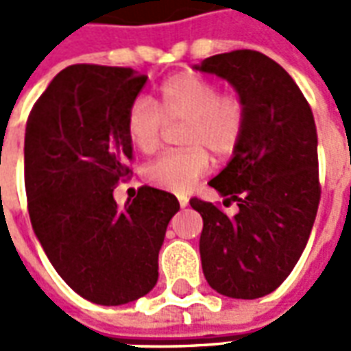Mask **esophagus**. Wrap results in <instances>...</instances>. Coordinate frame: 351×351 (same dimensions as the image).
<instances>
[{"instance_id":"1","label":"esophagus","mask_w":351,"mask_h":351,"mask_svg":"<svg viewBox=\"0 0 351 351\" xmlns=\"http://www.w3.org/2000/svg\"><path fill=\"white\" fill-rule=\"evenodd\" d=\"M178 203H180V206H182V208H184V206H188V199L180 197V199H178Z\"/></svg>"}]
</instances>
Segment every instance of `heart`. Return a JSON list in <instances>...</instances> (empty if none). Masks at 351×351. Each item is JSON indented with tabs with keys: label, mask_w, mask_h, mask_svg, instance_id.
<instances>
[{
	"label": "heart",
	"mask_w": 351,
	"mask_h": 351,
	"mask_svg": "<svg viewBox=\"0 0 351 351\" xmlns=\"http://www.w3.org/2000/svg\"><path fill=\"white\" fill-rule=\"evenodd\" d=\"M248 108L239 92H220L213 79L197 73H182L165 80L160 88L158 107L138 97L125 114V131L135 150L156 152L165 125L186 123L184 152L161 156L145 167L146 182L163 190L184 193L205 176L210 158H228L235 152L246 130Z\"/></svg>",
	"instance_id": "b5f03b06"
}]
</instances>
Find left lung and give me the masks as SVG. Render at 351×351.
Returning a JSON list of instances; mask_svg holds the SVG:
<instances>
[{"label": "left lung", "mask_w": 351, "mask_h": 351, "mask_svg": "<svg viewBox=\"0 0 351 351\" xmlns=\"http://www.w3.org/2000/svg\"><path fill=\"white\" fill-rule=\"evenodd\" d=\"M197 71L226 79L246 101L248 118L233 158L210 186L239 213L193 197L208 286L233 299L269 295L289 276L319 205L317 133L308 101L274 60L256 50L216 54Z\"/></svg>", "instance_id": "left-lung-1"}]
</instances>
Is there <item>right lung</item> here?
Wrapping results in <instances>:
<instances>
[{"label":"right lung","instance_id":"obj_1","mask_svg":"<svg viewBox=\"0 0 351 351\" xmlns=\"http://www.w3.org/2000/svg\"><path fill=\"white\" fill-rule=\"evenodd\" d=\"M130 67L77 64L52 79L29 112L24 182L34 231L65 284L95 304L137 301L158 282L173 193L141 186L118 206L130 176L125 114L146 84Z\"/></svg>","mask_w":351,"mask_h":351}]
</instances>
